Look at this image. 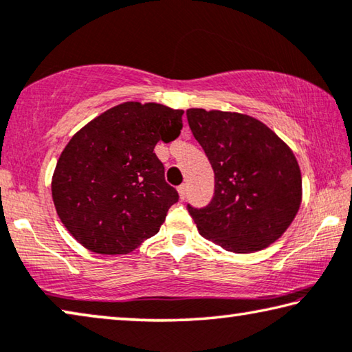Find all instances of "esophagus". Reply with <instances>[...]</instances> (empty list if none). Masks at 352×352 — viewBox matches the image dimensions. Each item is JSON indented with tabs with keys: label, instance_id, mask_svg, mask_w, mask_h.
<instances>
[{
	"label": "esophagus",
	"instance_id": "1",
	"mask_svg": "<svg viewBox=\"0 0 352 352\" xmlns=\"http://www.w3.org/2000/svg\"><path fill=\"white\" fill-rule=\"evenodd\" d=\"M186 194H188V186H186V185H180V186H178V196H180L182 200L186 199Z\"/></svg>",
	"mask_w": 352,
	"mask_h": 352
}]
</instances>
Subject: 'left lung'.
Masks as SVG:
<instances>
[{
	"label": "left lung",
	"mask_w": 352,
	"mask_h": 352,
	"mask_svg": "<svg viewBox=\"0 0 352 352\" xmlns=\"http://www.w3.org/2000/svg\"><path fill=\"white\" fill-rule=\"evenodd\" d=\"M188 124L214 170V196L188 211L199 233L235 254L277 241L296 216L302 177L296 156L254 117L191 108Z\"/></svg>",
	"instance_id": "1"
}]
</instances>
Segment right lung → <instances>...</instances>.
<instances>
[{"instance_id": "right-lung-1", "label": "right lung", "mask_w": 352, "mask_h": 352, "mask_svg": "<svg viewBox=\"0 0 352 352\" xmlns=\"http://www.w3.org/2000/svg\"><path fill=\"white\" fill-rule=\"evenodd\" d=\"M183 111L125 102L81 128L60 153L52 196L64 227L103 255L135 250L178 202L153 148L180 135Z\"/></svg>"}]
</instances>
